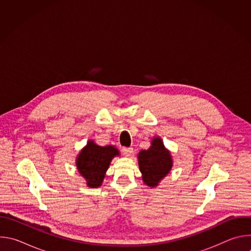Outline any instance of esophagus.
Listing matches in <instances>:
<instances>
[{
  "label": "esophagus",
  "instance_id": "1",
  "mask_svg": "<svg viewBox=\"0 0 251 251\" xmlns=\"http://www.w3.org/2000/svg\"><path fill=\"white\" fill-rule=\"evenodd\" d=\"M122 152L126 157H129L132 155L133 153V148L132 147H123L122 148Z\"/></svg>",
  "mask_w": 251,
  "mask_h": 251
}]
</instances>
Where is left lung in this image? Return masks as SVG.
<instances>
[{
  "label": "left lung",
  "mask_w": 251,
  "mask_h": 251,
  "mask_svg": "<svg viewBox=\"0 0 251 251\" xmlns=\"http://www.w3.org/2000/svg\"><path fill=\"white\" fill-rule=\"evenodd\" d=\"M138 164L143 182L154 188L170 173L173 167V160L170 151L165 148L162 139L155 137L148 150L139 152Z\"/></svg>",
  "instance_id": "8db88e82"
}]
</instances>
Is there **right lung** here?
Wrapping results in <instances>:
<instances>
[{"mask_svg":"<svg viewBox=\"0 0 251 251\" xmlns=\"http://www.w3.org/2000/svg\"><path fill=\"white\" fill-rule=\"evenodd\" d=\"M119 155V151L114 146L101 147L96 145L94 141H88L87 145L78 154L75 163L89 188L101 186L112 159Z\"/></svg>","mask_w":251,"mask_h":251,"instance_id":"right-lung-1","label":"right lung"}]
</instances>
